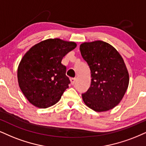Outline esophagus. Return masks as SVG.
<instances>
[{
    "mask_svg": "<svg viewBox=\"0 0 146 146\" xmlns=\"http://www.w3.org/2000/svg\"><path fill=\"white\" fill-rule=\"evenodd\" d=\"M70 82H71L72 84H74L75 83V81H76V78H70Z\"/></svg>",
    "mask_w": 146,
    "mask_h": 146,
    "instance_id": "esophagus-1",
    "label": "esophagus"
}]
</instances>
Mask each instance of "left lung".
Returning a JSON list of instances; mask_svg holds the SVG:
<instances>
[{
  "label": "left lung",
  "mask_w": 146,
  "mask_h": 146,
  "mask_svg": "<svg viewBox=\"0 0 146 146\" xmlns=\"http://www.w3.org/2000/svg\"><path fill=\"white\" fill-rule=\"evenodd\" d=\"M80 51L91 74V86L82 95L84 103L98 112L114 108L129 87V74L123 58L114 46L102 40L82 43Z\"/></svg>",
  "instance_id": "obj_1"
}]
</instances>
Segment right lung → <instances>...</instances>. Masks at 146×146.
Returning a JSON list of instances; mask_svg holds the SVG:
<instances>
[{
    "mask_svg": "<svg viewBox=\"0 0 146 146\" xmlns=\"http://www.w3.org/2000/svg\"><path fill=\"white\" fill-rule=\"evenodd\" d=\"M76 42L48 38L32 46L24 54L17 68V80L30 104L46 108L57 104L70 80L62 60L76 47Z\"/></svg>",
    "mask_w": 146,
    "mask_h": 146,
    "instance_id": "1",
    "label": "right lung"
}]
</instances>
